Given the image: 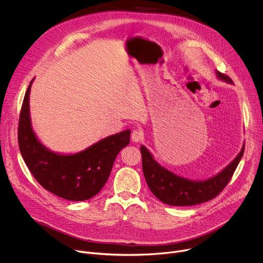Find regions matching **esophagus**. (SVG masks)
Here are the masks:
<instances>
[{"label":"esophagus","instance_id":"34e87169","mask_svg":"<svg viewBox=\"0 0 263 263\" xmlns=\"http://www.w3.org/2000/svg\"><path fill=\"white\" fill-rule=\"evenodd\" d=\"M142 139V133L139 130H133L131 133V140L133 142H138Z\"/></svg>","mask_w":263,"mask_h":263}]
</instances>
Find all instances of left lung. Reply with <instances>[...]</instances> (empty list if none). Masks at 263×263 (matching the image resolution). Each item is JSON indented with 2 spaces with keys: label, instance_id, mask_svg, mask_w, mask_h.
<instances>
[{
  "label": "left lung",
  "instance_id": "1",
  "mask_svg": "<svg viewBox=\"0 0 263 263\" xmlns=\"http://www.w3.org/2000/svg\"><path fill=\"white\" fill-rule=\"evenodd\" d=\"M216 77L232 84V80L219 71ZM245 152V143L237 156L215 176L206 180H191L183 178L158 163L152 153L140 146L142 171L148 189L162 203L171 206H193L215 198L228 184Z\"/></svg>",
  "mask_w": 263,
  "mask_h": 263
}]
</instances>
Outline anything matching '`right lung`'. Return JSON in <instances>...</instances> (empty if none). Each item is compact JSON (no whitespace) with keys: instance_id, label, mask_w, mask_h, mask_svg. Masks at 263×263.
Listing matches in <instances>:
<instances>
[{"instance_id":"right-lung-1","label":"right lung","mask_w":263,"mask_h":263,"mask_svg":"<svg viewBox=\"0 0 263 263\" xmlns=\"http://www.w3.org/2000/svg\"><path fill=\"white\" fill-rule=\"evenodd\" d=\"M31 81L24 98L18 145L28 168L45 190L68 201H85L104 187L121 149L130 142V130L107 136L74 154L53 152L37 138L30 117Z\"/></svg>"}]
</instances>
